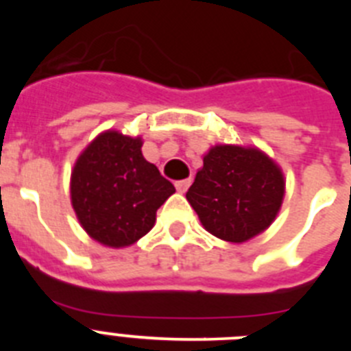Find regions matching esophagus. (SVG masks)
Listing matches in <instances>:
<instances>
[{
  "label": "esophagus",
  "mask_w": 351,
  "mask_h": 351,
  "mask_svg": "<svg viewBox=\"0 0 351 351\" xmlns=\"http://www.w3.org/2000/svg\"><path fill=\"white\" fill-rule=\"evenodd\" d=\"M190 184H191V179H182V181L176 182V188H178L179 193H184V191L190 188Z\"/></svg>",
  "instance_id": "obj_1"
}]
</instances>
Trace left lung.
I'll return each instance as SVG.
<instances>
[{
    "label": "left lung",
    "instance_id": "1",
    "mask_svg": "<svg viewBox=\"0 0 351 351\" xmlns=\"http://www.w3.org/2000/svg\"><path fill=\"white\" fill-rule=\"evenodd\" d=\"M285 197L283 172L256 147L214 145L186 193L204 228L246 243L271 226Z\"/></svg>",
    "mask_w": 351,
    "mask_h": 351
}]
</instances>
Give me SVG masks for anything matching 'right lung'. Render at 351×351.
<instances>
[{
	"mask_svg": "<svg viewBox=\"0 0 351 351\" xmlns=\"http://www.w3.org/2000/svg\"><path fill=\"white\" fill-rule=\"evenodd\" d=\"M173 191L172 182L142 156V138L114 130L84 149L71 172V206L79 223L108 247L130 246L144 237Z\"/></svg>",
	"mask_w": 351,
	"mask_h": 351,
	"instance_id": "right-lung-1",
	"label": "right lung"
}]
</instances>
